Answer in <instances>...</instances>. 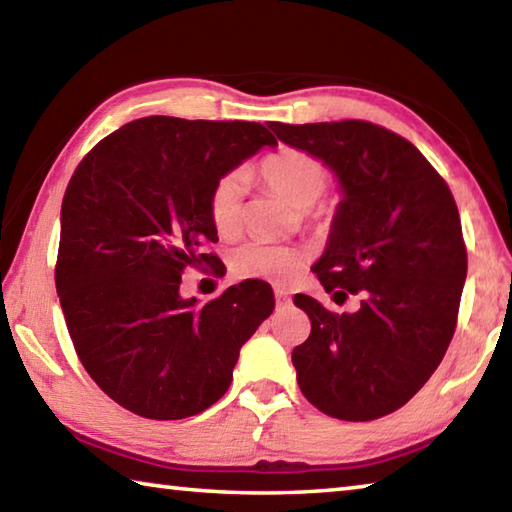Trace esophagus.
<instances>
[{"label":"esophagus","mask_w":512,"mask_h":512,"mask_svg":"<svg viewBox=\"0 0 512 512\" xmlns=\"http://www.w3.org/2000/svg\"><path fill=\"white\" fill-rule=\"evenodd\" d=\"M273 291H275V302H277V305H287V302H289V291L282 289V287H275Z\"/></svg>","instance_id":"34e87169"}]
</instances>
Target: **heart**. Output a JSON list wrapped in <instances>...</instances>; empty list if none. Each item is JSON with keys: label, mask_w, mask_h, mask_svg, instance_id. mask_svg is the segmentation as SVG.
Masks as SVG:
<instances>
[{"label": "heart", "mask_w": 512, "mask_h": 512, "mask_svg": "<svg viewBox=\"0 0 512 512\" xmlns=\"http://www.w3.org/2000/svg\"><path fill=\"white\" fill-rule=\"evenodd\" d=\"M262 183L282 196L296 210H309L320 196L325 194L329 183V171L314 155L298 149H282L268 155L257 167ZM244 192L246 183L239 171H230L216 180L210 201V219L216 232L223 237L235 235L244 219ZM318 221H325V212L318 214ZM305 262V255L298 248L271 244L264 239H250L237 246L230 255L232 271L239 277H257V280L282 282Z\"/></svg>", "instance_id": "heart-1"}]
</instances>
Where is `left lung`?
Instances as JSON below:
<instances>
[{
    "label": "left lung",
    "instance_id": "left-lung-1",
    "mask_svg": "<svg viewBox=\"0 0 512 512\" xmlns=\"http://www.w3.org/2000/svg\"><path fill=\"white\" fill-rule=\"evenodd\" d=\"M271 128L339 178L343 201L314 273L339 305L361 298L354 314H334L305 293L293 298L311 320L309 339L291 354L298 386L336 420H377L427 384L454 336L467 273L456 201L429 160L384 126Z\"/></svg>",
    "mask_w": 512,
    "mask_h": 512
}]
</instances>
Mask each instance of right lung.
I'll use <instances>...</instances> for the list:
<instances>
[{"mask_svg": "<svg viewBox=\"0 0 512 512\" xmlns=\"http://www.w3.org/2000/svg\"><path fill=\"white\" fill-rule=\"evenodd\" d=\"M262 146L257 121L142 117L94 146L60 210L56 291L74 350L110 400L149 420H183L221 400L239 350L271 316L273 289L246 280L201 305L187 268L214 266L216 180Z\"/></svg>", "mask_w": 512, "mask_h": 512, "instance_id": "1", "label": "right lung"}]
</instances>
